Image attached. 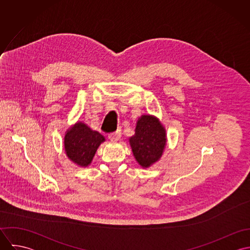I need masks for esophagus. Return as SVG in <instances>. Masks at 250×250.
I'll list each match as a JSON object with an SVG mask.
<instances>
[{
	"instance_id": "esophagus-1",
	"label": "esophagus",
	"mask_w": 250,
	"mask_h": 250,
	"mask_svg": "<svg viewBox=\"0 0 250 250\" xmlns=\"http://www.w3.org/2000/svg\"><path fill=\"white\" fill-rule=\"evenodd\" d=\"M121 138V132H120V130H117V131H115V132H113V133H110L109 135H108V139L110 140V141H118L119 139Z\"/></svg>"
}]
</instances>
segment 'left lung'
I'll list each match as a JSON object with an SVG mask.
<instances>
[{"label":"left lung","instance_id":"8db88e82","mask_svg":"<svg viewBox=\"0 0 250 250\" xmlns=\"http://www.w3.org/2000/svg\"><path fill=\"white\" fill-rule=\"evenodd\" d=\"M167 143L166 132L156 117L143 115L136 127V134L130 139V144L137 162L148 167L157 162Z\"/></svg>","mask_w":250,"mask_h":250}]
</instances>
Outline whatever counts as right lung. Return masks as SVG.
Listing matches in <instances>:
<instances>
[{
    "label": "right lung",
    "instance_id": "add662e5",
    "mask_svg": "<svg viewBox=\"0 0 250 250\" xmlns=\"http://www.w3.org/2000/svg\"><path fill=\"white\" fill-rule=\"evenodd\" d=\"M103 142L105 138L100 133L79 122L66 133L64 148L71 161L81 167H86L91 163L97 148Z\"/></svg>",
    "mask_w": 250,
    "mask_h": 250
}]
</instances>
